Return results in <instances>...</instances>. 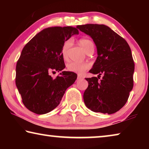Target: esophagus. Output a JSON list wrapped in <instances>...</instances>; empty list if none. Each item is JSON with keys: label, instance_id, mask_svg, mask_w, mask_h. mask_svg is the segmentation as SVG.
Instances as JSON below:
<instances>
[{"label": "esophagus", "instance_id": "34e87169", "mask_svg": "<svg viewBox=\"0 0 149 149\" xmlns=\"http://www.w3.org/2000/svg\"><path fill=\"white\" fill-rule=\"evenodd\" d=\"M84 76H83V75H80V74H78L77 75V80H81V79H84Z\"/></svg>", "mask_w": 149, "mask_h": 149}]
</instances>
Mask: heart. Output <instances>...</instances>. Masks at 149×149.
Returning <instances> with one entry per match:
<instances>
[{"instance_id":"heart-1","label":"heart","mask_w":149,"mask_h":149,"mask_svg":"<svg viewBox=\"0 0 149 149\" xmlns=\"http://www.w3.org/2000/svg\"><path fill=\"white\" fill-rule=\"evenodd\" d=\"M79 43L81 45L83 49L87 54L94 52L95 45L93 41L87 38H82L79 39ZM72 45V41L71 39L65 41L63 44L61 49V53L62 58L64 60L68 59V54L70 48ZM89 68V65L86 62L77 63V62H70L66 65V68L69 72L77 73V74H83L85 70Z\"/></svg>"}]
</instances>
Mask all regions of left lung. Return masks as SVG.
Masks as SVG:
<instances>
[{"instance_id":"8db88e82","label":"left lung","mask_w":149,"mask_h":149,"mask_svg":"<svg viewBox=\"0 0 149 149\" xmlns=\"http://www.w3.org/2000/svg\"><path fill=\"white\" fill-rule=\"evenodd\" d=\"M77 28L91 37L98 54L89 72L99 75L85 78L89 85L84 94L85 104L93 112L114 114L125 104L133 87L135 64L130 47L105 25L85 24Z\"/></svg>"}]
</instances>
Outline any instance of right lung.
I'll return each instance as SVG.
<instances>
[{
    "label": "right lung",
    "instance_id": "1",
    "mask_svg": "<svg viewBox=\"0 0 149 149\" xmlns=\"http://www.w3.org/2000/svg\"><path fill=\"white\" fill-rule=\"evenodd\" d=\"M78 33L71 26L48 27L25 45L16 64V85L22 102L32 112L44 114L54 109L77 79L71 72L63 71L56 78L50 74L65 68L62 47Z\"/></svg>",
    "mask_w": 149,
    "mask_h": 149
}]
</instances>
